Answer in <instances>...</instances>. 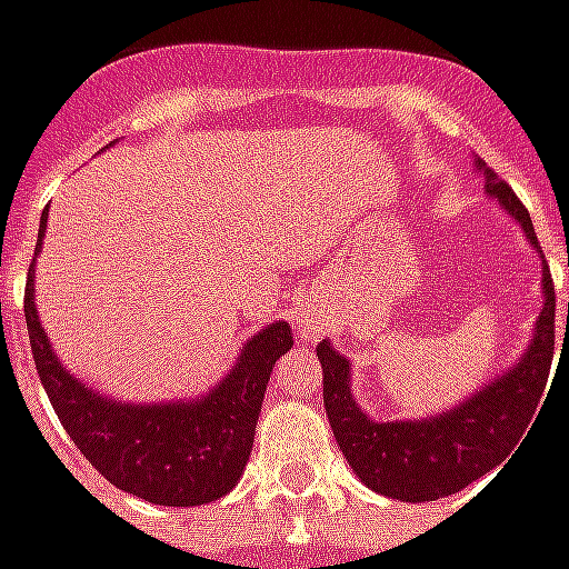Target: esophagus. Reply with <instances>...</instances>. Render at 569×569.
I'll return each mask as SVG.
<instances>
[{
  "mask_svg": "<svg viewBox=\"0 0 569 569\" xmlns=\"http://www.w3.org/2000/svg\"><path fill=\"white\" fill-rule=\"evenodd\" d=\"M292 326H296V332L305 341H317L329 329V317H326V310L317 301H298L296 308H292Z\"/></svg>",
  "mask_w": 569,
  "mask_h": 569,
  "instance_id": "1",
  "label": "esophagus"
}]
</instances>
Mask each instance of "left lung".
<instances>
[{
	"mask_svg": "<svg viewBox=\"0 0 569 569\" xmlns=\"http://www.w3.org/2000/svg\"><path fill=\"white\" fill-rule=\"evenodd\" d=\"M472 163L476 173L485 176V194L521 228L530 249L542 261V308L533 322L530 341L512 366L445 411L427 418L371 420L350 390V359L335 350L332 341H322L317 347V359L322 366V406L338 448L359 481L390 500H439L472 485L476 478L488 476L525 439L527 423L537 415L549 381L555 353V289L549 264L542 259L530 212L515 198L512 188L497 179V173H490L485 161L476 158Z\"/></svg>",
	"mask_w": 569,
	"mask_h": 569,
	"instance_id": "8db88e82",
	"label": "left lung"
}]
</instances>
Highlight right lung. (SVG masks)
Returning a JSON list of instances; mask_svg holds the SVG:
<instances>
[{"instance_id": "right-lung-1", "label": "right lung", "mask_w": 569, "mask_h": 569, "mask_svg": "<svg viewBox=\"0 0 569 569\" xmlns=\"http://www.w3.org/2000/svg\"><path fill=\"white\" fill-rule=\"evenodd\" d=\"M44 228L48 210L39 222L36 256ZM23 313L44 393L69 439L109 485L154 506H203L231 493L247 469L273 366L292 350L289 322L273 320L249 335L231 369L207 393L124 402L88 387L54 353L36 310V259L27 273Z\"/></svg>"}]
</instances>
